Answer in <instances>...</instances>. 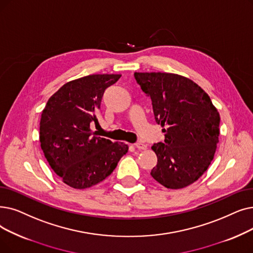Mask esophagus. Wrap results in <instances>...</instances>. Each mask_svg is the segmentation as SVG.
Here are the masks:
<instances>
[{
	"label": "esophagus",
	"mask_w": 253,
	"mask_h": 253,
	"mask_svg": "<svg viewBox=\"0 0 253 253\" xmlns=\"http://www.w3.org/2000/svg\"><path fill=\"white\" fill-rule=\"evenodd\" d=\"M135 148H137L138 150H146L147 149V144H145V142L142 141H137L134 144Z\"/></svg>",
	"instance_id": "34e87169"
}]
</instances>
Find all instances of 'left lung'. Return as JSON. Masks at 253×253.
I'll use <instances>...</instances> for the list:
<instances>
[{
	"label": "left lung",
	"mask_w": 253,
	"mask_h": 253,
	"mask_svg": "<svg viewBox=\"0 0 253 253\" xmlns=\"http://www.w3.org/2000/svg\"><path fill=\"white\" fill-rule=\"evenodd\" d=\"M134 79L151 98L156 123L167 127L162 129L164 141L152 146L158 160L151 175L167 188H184L211 164L220 117L209 95L184 76L135 72Z\"/></svg>",
	"instance_id": "8db88e82"
}]
</instances>
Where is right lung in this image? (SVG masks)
<instances>
[{
    "label": "right lung",
    "instance_id": "obj_1",
    "mask_svg": "<svg viewBox=\"0 0 253 253\" xmlns=\"http://www.w3.org/2000/svg\"><path fill=\"white\" fill-rule=\"evenodd\" d=\"M120 74H92L65 84L43 109L40 144L44 156L62 181L75 189L103 181L128 151L123 142L95 136L90 128L108 86Z\"/></svg>",
    "mask_w": 253,
    "mask_h": 253
}]
</instances>
